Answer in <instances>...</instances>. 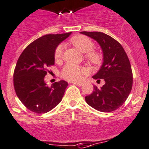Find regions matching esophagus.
I'll list each match as a JSON object with an SVG mask.
<instances>
[{
  "label": "esophagus",
  "mask_w": 149,
  "mask_h": 149,
  "mask_svg": "<svg viewBox=\"0 0 149 149\" xmlns=\"http://www.w3.org/2000/svg\"><path fill=\"white\" fill-rule=\"evenodd\" d=\"M73 84H76V85L79 86V87H81V86L83 85V84L81 82H76V81H73Z\"/></svg>",
  "instance_id": "34e87169"
}]
</instances>
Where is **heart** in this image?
Masks as SVG:
<instances>
[{
    "label": "heart",
    "instance_id": "b5f03b06",
    "mask_svg": "<svg viewBox=\"0 0 149 149\" xmlns=\"http://www.w3.org/2000/svg\"><path fill=\"white\" fill-rule=\"evenodd\" d=\"M72 45L82 53H85V59L94 66H99L104 60V55L101 51L93 50L94 42L89 37L84 35H76L70 40ZM63 45H59L54 51V59L59 61L63 54ZM87 73L85 68L74 64L68 63L62 68L61 75L62 78L68 81H77L82 78L83 75Z\"/></svg>",
    "mask_w": 149,
    "mask_h": 149
}]
</instances>
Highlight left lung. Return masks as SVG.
Returning <instances> with one entry per match:
<instances>
[{"label": "left lung", "mask_w": 149, "mask_h": 149, "mask_svg": "<svg viewBox=\"0 0 149 149\" xmlns=\"http://www.w3.org/2000/svg\"><path fill=\"white\" fill-rule=\"evenodd\" d=\"M96 40L104 54V62L94 79H104L105 84L85 97L87 104L103 112L115 111L126 101L132 88L133 77L130 62L124 49L118 42L110 36L98 31H81Z\"/></svg>", "instance_id": "1"}]
</instances>
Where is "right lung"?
<instances>
[{"label": "right lung", "mask_w": 149, "mask_h": 149, "mask_svg": "<svg viewBox=\"0 0 149 149\" xmlns=\"http://www.w3.org/2000/svg\"><path fill=\"white\" fill-rule=\"evenodd\" d=\"M71 33L46 34L30 43L20 54L14 71V87L18 98L27 109L37 114L48 112L62 101L67 81L48 87L44 77L54 65V51Z\"/></svg>", "instance_id": "add662e5"}]
</instances>
